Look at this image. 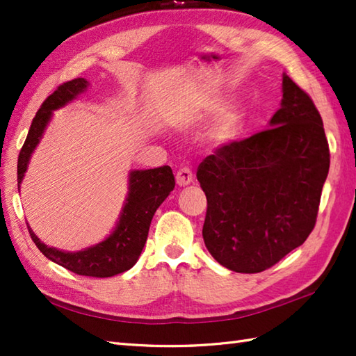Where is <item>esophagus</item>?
I'll return each mask as SVG.
<instances>
[{
	"label": "esophagus",
	"mask_w": 356,
	"mask_h": 356,
	"mask_svg": "<svg viewBox=\"0 0 356 356\" xmlns=\"http://www.w3.org/2000/svg\"><path fill=\"white\" fill-rule=\"evenodd\" d=\"M176 182L179 186H186L193 182V171L190 166H180L176 172Z\"/></svg>",
	"instance_id": "1"
}]
</instances>
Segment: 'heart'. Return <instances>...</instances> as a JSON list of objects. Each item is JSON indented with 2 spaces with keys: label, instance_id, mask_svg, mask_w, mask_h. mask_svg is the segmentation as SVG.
I'll return each mask as SVG.
<instances>
[{
  "label": "heart",
  "instance_id": "obj_1",
  "mask_svg": "<svg viewBox=\"0 0 356 356\" xmlns=\"http://www.w3.org/2000/svg\"><path fill=\"white\" fill-rule=\"evenodd\" d=\"M208 130V139L216 147L229 145L238 138L243 130L245 116L237 107H226L222 99H199L191 104L184 111V120L188 125H199L214 118Z\"/></svg>",
  "mask_w": 356,
  "mask_h": 356
}]
</instances>
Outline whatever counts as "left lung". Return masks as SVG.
<instances>
[{"label":"left lung","instance_id":"obj_1","mask_svg":"<svg viewBox=\"0 0 356 356\" xmlns=\"http://www.w3.org/2000/svg\"><path fill=\"white\" fill-rule=\"evenodd\" d=\"M329 163L318 110L283 73L282 107L268 130L218 148L199 165L209 254L229 270L255 274L303 245L315 226Z\"/></svg>","mask_w":356,"mask_h":356}]
</instances>
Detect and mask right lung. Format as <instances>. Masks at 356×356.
<instances>
[{
    "mask_svg": "<svg viewBox=\"0 0 356 356\" xmlns=\"http://www.w3.org/2000/svg\"><path fill=\"white\" fill-rule=\"evenodd\" d=\"M88 86V81L84 78L64 82L42 102L30 125L24 145L19 151L18 190L26 176L30 157L38 143L41 142L45 128L51 120L53 111L76 99L81 93L86 92ZM174 185L176 182L168 165L154 170H131L128 172V193L115 229L105 240L81 251H61V249L44 245L32 228L27 226L30 237L49 260L78 275L105 278L122 274L131 269L139 260L156 209L168 197L174 190Z\"/></svg>",
    "mask_w": 356,
    "mask_h": 356,
    "instance_id": "obj_1",
    "label": "right lung"
}]
</instances>
